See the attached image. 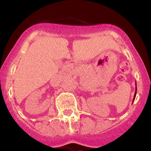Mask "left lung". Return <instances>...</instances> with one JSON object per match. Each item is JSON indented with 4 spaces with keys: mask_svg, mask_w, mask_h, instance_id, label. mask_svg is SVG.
<instances>
[{
    "mask_svg": "<svg viewBox=\"0 0 151 151\" xmlns=\"http://www.w3.org/2000/svg\"><path fill=\"white\" fill-rule=\"evenodd\" d=\"M136 91H137V87L136 86V91H135V94H134V96H133V101H134L135 98H136Z\"/></svg>",
    "mask_w": 151,
    "mask_h": 151,
    "instance_id": "obj_1",
    "label": "left lung"
}]
</instances>
